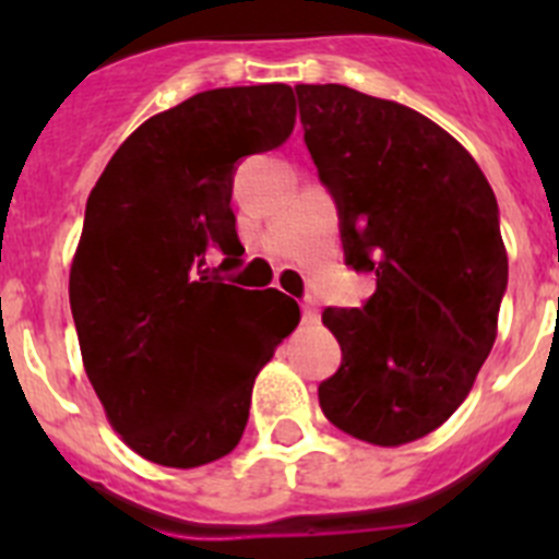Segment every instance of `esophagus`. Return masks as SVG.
<instances>
[{
    "label": "esophagus",
    "instance_id": "1",
    "mask_svg": "<svg viewBox=\"0 0 559 559\" xmlns=\"http://www.w3.org/2000/svg\"><path fill=\"white\" fill-rule=\"evenodd\" d=\"M319 319V302H316V296H305L302 299V322L313 324Z\"/></svg>",
    "mask_w": 559,
    "mask_h": 559
}]
</instances>
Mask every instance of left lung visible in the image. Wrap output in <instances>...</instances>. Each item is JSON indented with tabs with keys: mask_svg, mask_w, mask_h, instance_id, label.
Returning <instances> with one entry per match:
<instances>
[{
	"mask_svg": "<svg viewBox=\"0 0 559 559\" xmlns=\"http://www.w3.org/2000/svg\"><path fill=\"white\" fill-rule=\"evenodd\" d=\"M294 88L344 263L374 274L360 308L322 313L341 367L319 383V403L364 442H414L462 406L496 344L510 276L496 192L414 108L338 83Z\"/></svg>",
	"mask_w": 559,
	"mask_h": 559,
	"instance_id": "left-lung-1",
	"label": "left lung"
}]
</instances>
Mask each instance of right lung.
Returning <instances> with one entry per match:
<instances>
[{"mask_svg":"<svg viewBox=\"0 0 559 559\" xmlns=\"http://www.w3.org/2000/svg\"><path fill=\"white\" fill-rule=\"evenodd\" d=\"M285 83L210 88L142 122L86 201L69 274L83 367L114 431L147 462L226 456L251 386L299 322L280 290L224 283L243 246L231 212L237 165L290 136ZM218 248L225 263L205 265Z\"/></svg>","mask_w":559,"mask_h":559,"instance_id":"obj_1","label":"right lung"}]
</instances>
